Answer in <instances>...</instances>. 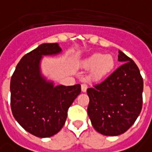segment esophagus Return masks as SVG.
Segmentation results:
<instances>
[{
	"label": "esophagus",
	"mask_w": 152,
	"mask_h": 152,
	"mask_svg": "<svg viewBox=\"0 0 152 152\" xmlns=\"http://www.w3.org/2000/svg\"><path fill=\"white\" fill-rule=\"evenodd\" d=\"M88 89V85L87 84H82V91L83 92H86Z\"/></svg>",
	"instance_id": "1"
}]
</instances>
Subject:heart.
<instances>
[{"label":"heart","mask_w":152,"mask_h":152,"mask_svg":"<svg viewBox=\"0 0 152 152\" xmlns=\"http://www.w3.org/2000/svg\"><path fill=\"white\" fill-rule=\"evenodd\" d=\"M81 66L85 69H91L90 78L99 80L107 76L115 66V59L112 55L96 53L81 61Z\"/></svg>","instance_id":"b5f03b06"}]
</instances>
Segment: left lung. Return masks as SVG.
<instances>
[{
  "instance_id": "left-lung-1",
  "label": "left lung",
  "mask_w": 152,
  "mask_h": 152,
  "mask_svg": "<svg viewBox=\"0 0 152 152\" xmlns=\"http://www.w3.org/2000/svg\"><path fill=\"white\" fill-rule=\"evenodd\" d=\"M123 63L104 82L87 90L88 114L97 132L107 136L125 133L134 123L142 109L143 79L136 64L122 51Z\"/></svg>"
}]
</instances>
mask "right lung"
Listing matches in <instances>:
<instances>
[{
	"label": "right lung",
	"mask_w": 152,
	"mask_h": 152,
	"mask_svg": "<svg viewBox=\"0 0 152 152\" xmlns=\"http://www.w3.org/2000/svg\"><path fill=\"white\" fill-rule=\"evenodd\" d=\"M62 53L58 43H43L25 54L11 78V108L14 118L27 132L39 138L58 133L67 110L81 93V85H55L42 72L43 56Z\"/></svg>",
	"instance_id": "add662e5"
}]
</instances>
